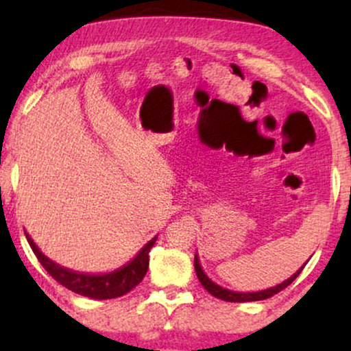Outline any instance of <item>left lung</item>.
<instances>
[{
    "mask_svg": "<svg viewBox=\"0 0 351 351\" xmlns=\"http://www.w3.org/2000/svg\"><path fill=\"white\" fill-rule=\"evenodd\" d=\"M305 265H302V267L293 274L292 277H289L287 280H284L282 284L276 285V287H271V289H265V291H261V292H247V293H243V292H232V291H228V289H223L221 285H217L213 282L206 274L203 272V269H201L199 265V259L198 256H195V271H196V276H198V279L201 282V285H203L206 291L211 293V295L217 297V299L221 300H226V302H254V300H264V299H269V297L276 295V293H279L280 291H284L285 287H289V285L292 284L293 280L297 279V276L302 272V269H304Z\"/></svg>",
    "mask_w": 351,
    "mask_h": 351,
    "instance_id": "obj_1",
    "label": "left lung"
}]
</instances>
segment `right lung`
<instances>
[{
	"label": "right lung",
	"instance_id": "add662e5",
	"mask_svg": "<svg viewBox=\"0 0 351 351\" xmlns=\"http://www.w3.org/2000/svg\"><path fill=\"white\" fill-rule=\"evenodd\" d=\"M26 237L31 249H33V252L36 254V257H38V261L43 264V267L46 269L52 279L58 280L60 285H64V287H67L72 292L99 300L122 297L125 293L130 292L132 289H135L136 285L143 280L145 274L148 271V261H150L148 252H150V249L156 241V237H153L150 243L143 245L142 251L136 254L134 261H130V263L123 265V267L117 269L114 272L102 274V276H92V274H79L69 271V269L60 267L59 264L52 263L51 259H47V257L39 251L38 245H36L33 243V239L27 236V232Z\"/></svg>",
	"mask_w": 351,
	"mask_h": 351
}]
</instances>
